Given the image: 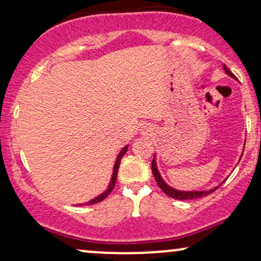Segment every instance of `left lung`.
Returning a JSON list of instances; mask_svg holds the SVG:
<instances>
[{"label": "left lung", "mask_w": 261, "mask_h": 261, "mask_svg": "<svg viewBox=\"0 0 261 261\" xmlns=\"http://www.w3.org/2000/svg\"><path fill=\"white\" fill-rule=\"evenodd\" d=\"M224 71H226L227 74H229L230 77H233V79H236V76L233 74L227 68V66L224 65L223 66ZM152 173H153V176L155 179V182L158 184V187L162 189V191H163L166 195H168L169 197H172V199H175V200H195V199H200V197H203L206 195H210L211 193H214L215 190H217V188L215 189H211V190H206V191H179V190H175V189L168 187V185L166 184V182L163 181V179L161 178L160 173H158L157 170V167H155V161L153 158V161H152Z\"/></svg>", "instance_id": "8db88e82"}]
</instances>
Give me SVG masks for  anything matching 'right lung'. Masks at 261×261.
<instances>
[{
    "instance_id": "1",
    "label": "right lung",
    "mask_w": 261,
    "mask_h": 261,
    "mask_svg": "<svg viewBox=\"0 0 261 261\" xmlns=\"http://www.w3.org/2000/svg\"><path fill=\"white\" fill-rule=\"evenodd\" d=\"M126 151H127V146H126V147H124V148H122V151L120 152V154H119V155H118V158H116L115 166H114V173H113V178H112V181H110V185H109V188H108L107 190L104 191L103 194H101V195H99V196H98V197H95V199H93L92 201H88V202H86L85 205H94V203H98V202L103 201V200L106 199V197H108V195H109L110 193H112V191H113V189H114V187H115V181H116V176H118V170H119V166H120V161H121L122 155H124L125 153H126Z\"/></svg>"
}]
</instances>
